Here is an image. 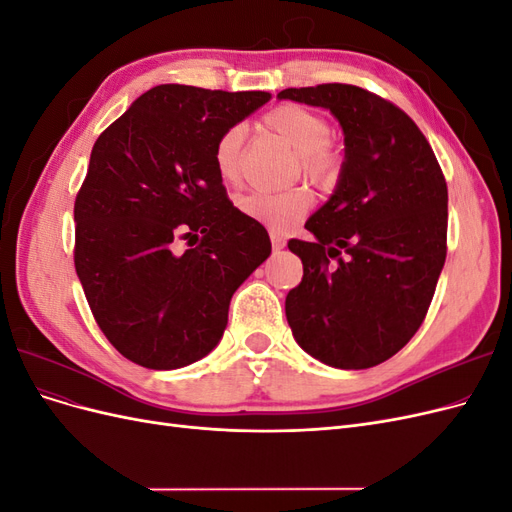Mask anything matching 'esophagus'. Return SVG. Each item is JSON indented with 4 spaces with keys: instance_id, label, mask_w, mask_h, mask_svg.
<instances>
[{
    "instance_id": "1",
    "label": "esophagus",
    "mask_w": 512,
    "mask_h": 512,
    "mask_svg": "<svg viewBox=\"0 0 512 512\" xmlns=\"http://www.w3.org/2000/svg\"><path fill=\"white\" fill-rule=\"evenodd\" d=\"M271 245H273V250H284L286 241H284L282 235H277V232H271Z\"/></svg>"
}]
</instances>
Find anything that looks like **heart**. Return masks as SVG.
<instances>
[{"label": "heart", "mask_w": 512, "mask_h": 512, "mask_svg": "<svg viewBox=\"0 0 512 512\" xmlns=\"http://www.w3.org/2000/svg\"><path fill=\"white\" fill-rule=\"evenodd\" d=\"M265 128L271 130L297 151V160L305 179L329 188L342 173V153L331 143V123L320 113L299 104H280L262 117ZM243 143L245 128H226L213 145L215 173L224 183H237L243 173ZM237 207L247 218L267 228L286 230L305 218L312 207V194L305 188H288L282 192L252 190L237 198Z\"/></svg>", "instance_id": "heart-1"}]
</instances>
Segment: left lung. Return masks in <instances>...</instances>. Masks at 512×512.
Segmentation results:
<instances>
[{"mask_svg":"<svg viewBox=\"0 0 512 512\" xmlns=\"http://www.w3.org/2000/svg\"><path fill=\"white\" fill-rule=\"evenodd\" d=\"M329 108L346 160L333 196L290 239L303 280L286 297L297 344L324 365L367 369L421 327L446 260L448 190L416 123L393 102L344 83L284 89Z\"/></svg>","mask_w":512,"mask_h":512,"instance_id":"left-lung-1","label":"left lung"}]
</instances>
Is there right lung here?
<instances>
[{"instance_id": "1", "label": "right lung", "mask_w": 512, "mask_h": 512, "mask_svg": "<svg viewBox=\"0 0 512 512\" xmlns=\"http://www.w3.org/2000/svg\"><path fill=\"white\" fill-rule=\"evenodd\" d=\"M267 91L158 85L91 149L74 200V267L100 331L147 369H177L222 339L235 290L271 254L265 226L226 196L218 136ZM185 240L191 250L176 252Z\"/></svg>"}]
</instances>
